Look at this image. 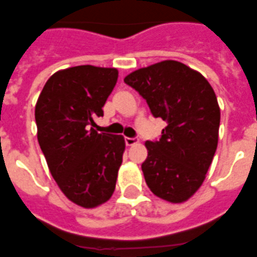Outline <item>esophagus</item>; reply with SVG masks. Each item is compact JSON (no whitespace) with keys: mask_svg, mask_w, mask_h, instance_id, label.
Segmentation results:
<instances>
[{"mask_svg":"<svg viewBox=\"0 0 257 257\" xmlns=\"http://www.w3.org/2000/svg\"><path fill=\"white\" fill-rule=\"evenodd\" d=\"M137 143H139V139H136V137H125V144L128 147L135 146Z\"/></svg>","mask_w":257,"mask_h":257,"instance_id":"obj_1","label":"esophagus"}]
</instances>
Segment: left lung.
<instances>
[{
  "instance_id": "8db88e82",
  "label": "left lung",
  "mask_w": 257,
  "mask_h": 257,
  "mask_svg": "<svg viewBox=\"0 0 257 257\" xmlns=\"http://www.w3.org/2000/svg\"><path fill=\"white\" fill-rule=\"evenodd\" d=\"M124 82L167 122L158 142H147L142 164L147 186L159 198L185 202L206 178L218 144L220 106L206 78L176 60L139 68Z\"/></svg>"
}]
</instances>
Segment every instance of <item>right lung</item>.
<instances>
[{
    "instance_id": "add662e5",
    "label": "right lung",
    "mask_w": 257,
    "mask_h": 257,
    "mask_svg": "<svg viewBox=\"0 0 257 257\" xmlns=\"http://www.w3.org/2000/svg\"><path fill=\"white\" fill-rule=\"evenodd\" d=\"M117 78V68L89 64L60 70L35 107L37 140L51 175L71 202L86 209L110 199L122 163L124 137L90 128L103 115Z\"/></svg>"
}]
</instances>
